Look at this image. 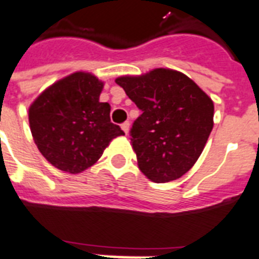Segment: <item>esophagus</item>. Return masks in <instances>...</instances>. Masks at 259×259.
<instances>
[{
  "instance_id": "esophagus-1",
  "label": "esophagus",
  "mask_w": 259,
  "mask_h": 259,
  "mask_svg": "<svg viewBox=\"0 0 259 259\" xmlns=\"http://www.w3.org/2000/svg\"><path fill=\"white\" fill-rule=\"evenodd\" d=\"M130 121H125V123H123V124H121V130H123V131H124V134L125 135H128L130 134Z\"/></svg>"
}]
</instances>
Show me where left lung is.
Returning <instances> with one entry per match:
<instances>
[{"mask_svg":"<svg viewBox=\"0 0 259 259\" xmlns=\"http://www.w3.org/2000/svg\"><path fill=\"white\" fill-rule=\"evenodd\" d=\"M115 82L143 114L131 128L139 169L153 183L180 179L196 164L213 128V100L185 74L155 68Z\"/></svg>","mask_w":259,"mask_h":259,"instance_id":"left-lung-1","label":"left lung"}]
</instances>
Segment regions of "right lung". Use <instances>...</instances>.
<instances>
[{
  "label": "right lung",
  "instance_id": "obj_1",
  "mask_svg": "<svg viewBox=\"0 0 259 259\" xmlns=\"http://www.w3.org/2000/svg\"><path fill=\"white\" fill-rule=\"evenodd\" d=\"M103 86L91 72L76 71L53 83L29 107L34 143L59 170L83 172L112 139L124 135L111 123L110 104L99 102Z\"/></svg>",
  "mask_w": 259,
  "mask_h": 259
}]
</instances>
